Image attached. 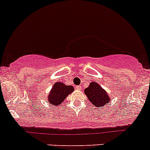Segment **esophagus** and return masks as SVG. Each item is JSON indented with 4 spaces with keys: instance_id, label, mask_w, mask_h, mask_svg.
<instances>
[{
    "instance_id": "esophagus-1",
    "label": "esophagus",
    "mask_w": 150,
    "mask_h": 150,
    "mask_svg": "<svg viewBox=\"0 0 150 150\" xmlns=\"http://www.w3.org/2000/svg\"><path fill=\"white\" fill-rule=\"evenodd\" d=\"M76 88H77V89H78V90H80V89L81 88V86H76Z\"/></svg>"
}]
</instances>
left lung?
<instances>
[{
    "mask_svg": "<svg viewBox=\"0 0 150 150\" xmlns=\"http://www.w3.org/2000/svg\"><path fill=\"white\" fill-rule=\"evenodd\" d=\"M85 93L95 107H104L105 104H109L110 102L107 92L96 82L91 83L88 87L85 89Z\"/></svg>",
    "mask_w": 150,
    "mask_h": 150,
    "instance_id": "1",
    "label": "left lung"
}]
</instances>
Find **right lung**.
<instances>
[{
    "instance_id": "obj_1",
    "label": "right lung",
    "mask_w": 150,
    "mask_h": 150,
    "mask_svg": "<svg viewBox=\"0 0 150 150\" xmlns=\"http://www.w3.org/2000/svg\"><path fill=\"white\" fill-rule=\"evenodd\" d=\"M74 91L73 86H66L62 83H57L54 85L49 95L48 96V102L51 104H62L63 101Z\"/></svg>"
}]
</instances>
